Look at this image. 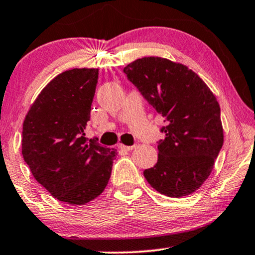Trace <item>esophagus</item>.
<instances>
[{"label": "esophagus", "instance_id": "esophagus-1", "mask_svg": "<svg viewBox=\"0 0 255 255\" xmlns=\"http://www.w3.org/2000/svg\"><path fill=\"white\" fill-rule=\"evenodd\" d=\"M137 147V145H131V146H125V145H118V148L123 149V151H132V149Z\"/></svg>", "mask_w": 255, "mask_h": 255}]
</instances>
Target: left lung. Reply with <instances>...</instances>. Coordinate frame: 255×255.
Returning <instances> with one entry per match:
<instances>
[{
    "label": "left lung",
    "instance_id": "obj_1",
    "mask_svg": "<svg viewBox=\"0 0 255 255\" xmlns=\"http://www.w3.org/2000/svg\"><path fill=\"white\" fill-rule=\"evenodd\" d=\"M124 74L165 118L158 161L144 170L147 182L166 196L193 194L210 175L224 135L221 108L200 76L186 66L158 57L141 58Z\"/></svg>",
    "mask_w": 255,
    "mask_h": 255
}]
</instances>
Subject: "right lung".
I'll return each instance as SVG.
<instances>
[{"label":"right lung","mask_w":255,"mask_h":255,"mask_svg":"<svg viewBox=\"0 0 255 255\" xmlns=\"http://www.w3.org/2000/svg\"><path fill=\"white\" fill-rule=\"evenodd\" d=\"M99 69L74 68L55 76L34 101L23 124L24 161L52 196L67 204L96 198L110 179L116 149L85 130Z\"/></svg>","instance_id":"obj_1"}]
</instances>
